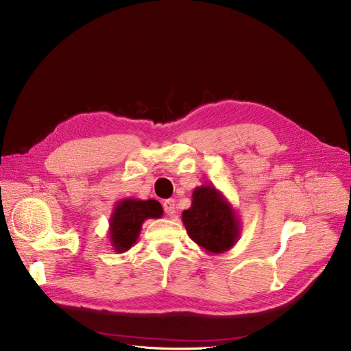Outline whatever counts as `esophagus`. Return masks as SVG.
Listing matches in <instances>:
<instances>
[{
	"mask_svg": "<svg viewBox=\"0 0 351 351\" xmlns=\"http://www.w3.org/2000/svg\"><path fill=\"white\" fill-rule=\"evenodd\" d=\"M163 208H165V213L167 214L169 217H173L175 213H176L175 199H166V201L163 202Z\"/></svg>",
	"mask_w": 351,
	"mask_h": 351,
	"instance_id": "1",
	"label": "esophagus"
}]
</instances>
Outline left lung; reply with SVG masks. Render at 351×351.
Listing matches in <instances>:
<instances>
[{"instance_id":"8db88e82","label":"left lung","mask_w":351,"mask_h":351,"mask_svg":"<svg viewBox=\"0 0 351 351\" xmlns=\"http://www.w3.org/2000/svg\"><path fill=\"white\" fill-rule=\"evenodd\" d=\"M188 236L207 254H223L239 241V216L221 191L214 185H201L192 192V202L182 213Z\"/></svg>"}]
</instances>
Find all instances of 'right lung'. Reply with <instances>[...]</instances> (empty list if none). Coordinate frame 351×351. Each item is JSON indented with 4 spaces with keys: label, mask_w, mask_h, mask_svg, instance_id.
<instances>
[{
    "label": "right lung",
    "mask_w": 351,
    "mask_h": 351,
    "mask_svg": "<svg viewBox=\"0 0 351 351\" xmlns=\"http://www.w3.org/2000/svg\"><path fill=\"white\" fill-rule=\"evenodd\" d=\"M163 208L156 199L123 198L118 201L109 219V242L117 254L130 251L137 242L147 219H160Z\"/></svg>",
    "instance_id": "1"
}]
</instances>
